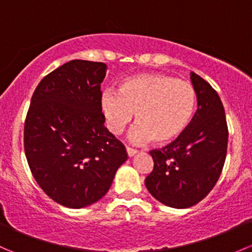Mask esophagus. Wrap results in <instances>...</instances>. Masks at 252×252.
<instances>
[{"instance_id": "obj_1", "label": "esophagus", "mask_w": 252, "mask_h": 252, "mask_svg": "<svg viewBox=\"0 0 252 252\" xmlns=\"http://www.w3.org/2000/svg\"><path fill=\"white\" fill-rule=\"evenodd\" d=\"M126 154H128L129 157H133L138 154V150L135 149H131V147H126Z\"/></svg>"}]
</instances>
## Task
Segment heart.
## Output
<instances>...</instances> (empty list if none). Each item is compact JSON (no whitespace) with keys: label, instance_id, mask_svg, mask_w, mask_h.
<instances>
[{"label":"heart","instance_id":"b5f03b06","mask_svg":"<svg viewBox=\"0 0 252 252\" xmlns=\"http://www.w3.org/2000/svg\"><path fill=\"white\" fill-rule=\"evenodd\" d=\"M101 110L113 134H121L135 113L138 124L131 140L169 144L189 126L196 110V93L191 84L171 75L138 74L124 79L118 94L106 91Z\"/></svg>","mask_w":252,"mask_h":252}]
</instances>
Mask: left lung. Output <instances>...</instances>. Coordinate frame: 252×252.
<instances>
[{"label":"left lung","instance_id":"obj_1","mask_svg":"<svg viewBox=\"0 0 252 252\" xmlns=\"http://www.w3.org/2000/svg\"><path fill=\"white\" fill-rule=\"evenodd\" d=\"M197 110L187 130L161 150H151L154 169L145 179L150 194L163 205L188 208L213 189L227 156L228 126L217 91L190 73Z\"/></svg>","mask_w":252,"mask_h":252}]
</instances>
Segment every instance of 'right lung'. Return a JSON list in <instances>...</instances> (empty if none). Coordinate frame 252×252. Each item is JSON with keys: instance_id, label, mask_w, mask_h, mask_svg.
<instances>
[{"instance_id": "add662e5", "label": "right lung", "mask_w": 252, "mask_h": 252, "mask_svg": "<svg viewBox=\"0 0 252 252\" xmlns=\"http://www.w3.org/2000/svg\"><path fill=\"white\" fill-rule=\"evenodd\" d=\"M107 65L73 60L42 79L24 124V151L35 180L48 197L69 208L98 201L126 147L105 126L101 83Z\"/></svg>"}]
</instances>
